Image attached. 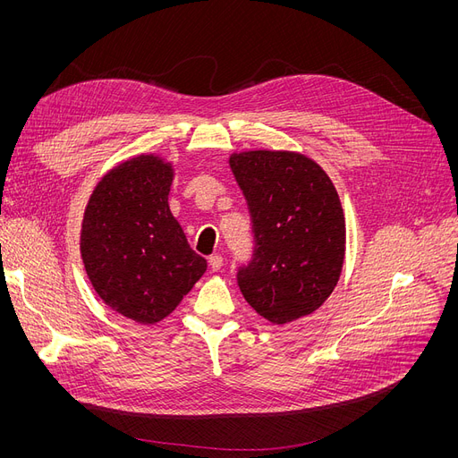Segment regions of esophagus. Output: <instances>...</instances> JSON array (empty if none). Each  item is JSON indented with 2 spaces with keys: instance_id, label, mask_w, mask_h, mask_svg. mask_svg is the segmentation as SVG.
Here are the masks:
<instances>
[{
  "instance_id": "obj_1",
  "label": "esophagus",
  "mask_w": 458,
  "mask_h": 458,
  "mask_svg": "<svg viewBox=\"0 0 458 458\" xmlns=\"http://www.w3.org/2000/svg\"><path fill=\"white\" fill-rule=\"evenodd\" d=\"M209 267H211V271H221V267H223V256L213 254L209 258Z\"/></svg>"
}]
</instances>
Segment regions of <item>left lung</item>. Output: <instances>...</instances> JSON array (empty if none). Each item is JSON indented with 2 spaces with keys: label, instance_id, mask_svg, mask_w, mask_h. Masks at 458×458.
<instances>
[{
  "label": "left lung",
  "instance_id": "8db88e82",
  "mask_svg": "<svg viewBox=\"0 0 458 458\" xmlns=\"http://www.w3.org/2000/svg\"><path fill=\"white\" fill-rule=\"evenodd\" d=\"M247 199L254 254L239 267L245 301L275 325L292 323L330 297L345 258V216L323 168L297 152L230 156Z\"/></svg>",
  "mask_w": 458,
  "mask_h": 458
}]
</instances>
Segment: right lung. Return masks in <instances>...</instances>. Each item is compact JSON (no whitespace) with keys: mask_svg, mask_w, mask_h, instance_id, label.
I'll return each instance as SVG.
<instances>
[{"mask_svg":"<svg viewBox=\"0 0 458 458\" xmlns=\"http://www.w3.org/2000/svg\"><path fill=\"white\" fill-rule=\"evenodd\" d=\"M174 168L137 156L94 187L81 225V258L98 297L118 314L154 325L173 314L206 273L168 208Z\"/></svg>","mask_w":458,"mask_h":458,"instance_id":"1","label":"right lung"}]
</instances>
